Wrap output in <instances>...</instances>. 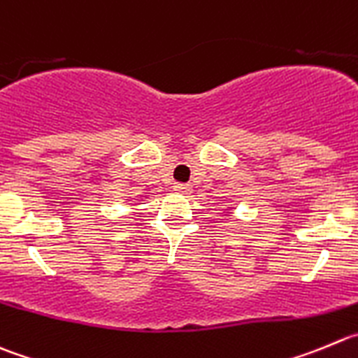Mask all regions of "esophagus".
Segmentation results:
<instances>
[{"label":"esophagus","mask_w":358,"mask_h":358,"mask_svg":"<svg viewBox=\"0 0 358 358\" xmlns=\"http://www.w3.org/2000/svg\"><path fill=\"white\" fill-rule=\"evenodd\" d=\"M173 192L179 193V195H189V193H192V186H189V185H176V186H173Z\"/></svg>","instance_id":"obj_1"}]
</instances>
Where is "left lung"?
<instances>
[{"label": "left lung", "mask_w": 358, "mask_h": 358, "mask_svg": "<svg viewBox=\"0 0 358 358\" xmlns=\"http://www.w3.org/2000/svg\"><path fill=\"white\" fill-rule=\"evenodd\" d=\"M227 210H228V209H227Z\"/></svg>", "instance_id": "8db88e82"}]
</instances>
